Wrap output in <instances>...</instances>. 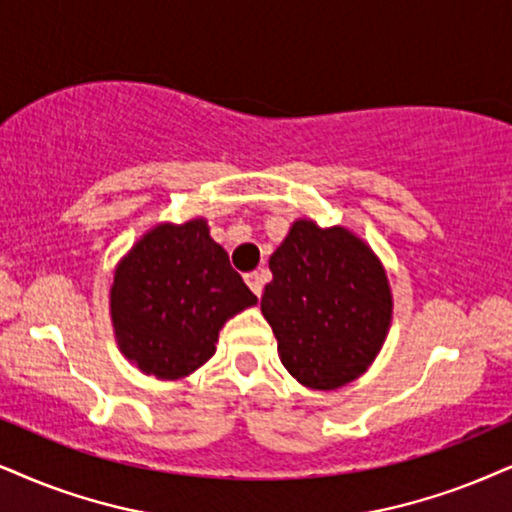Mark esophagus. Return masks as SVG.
<instances>
[{"label":"esophagus","instance_id":"1","mask_svg":"<svg viewBox=\"0 0 512 512\" xmlns=\"http://www.w3.org/2000/svg\"><path fill=\"white\" fill-rule=\"evenodd\" d=\"M245 283H248L252 293H255L257 297L262 295L264 290V276L260 274V271H250V274H245Z\"/></svg>","mask_w":512,"mask_h":512}]
</instances>
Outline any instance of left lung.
I'll return each instance as SVG.
<instances>
[{
    "label": "left lung",
    "mask_w": 512,
    "mask_h": 512,
    "mask_svg": "<svg viewBox=\"0 0 512 512\" xmlns=\"http://www.w3.org/2000/svg\"><path fill=\"white\" fill-rule=\"evenodd\" d=\"M269 269L262 314L288 373L312 390H338L364 375L385 345L394 309L390 278L371 245L347 226L302 217Z\"/></svg>",
    "instance_id": "1"
}]
</instances>
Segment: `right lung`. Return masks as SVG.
<instances>
[{
  "mask_svg": "<svg viewBox=\"0 0 512 512\" xmlns=\"http://www.w3.org/2000/svg\"><path fill=\"white\" fill-rule=\"evenodd\" d=\"M255 304L205 217L151 226L113 271L118 349L160 380L186 378L210 361L224 323Z\"/></svg>",
  "mask_w": 512,
  "mask_h": 512,
  "instance_id": "right-lung-1",
  "label": "right lung"
}]
</instances>
